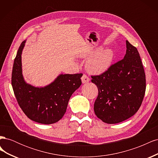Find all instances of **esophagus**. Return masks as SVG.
I'll list each match as a JSON object with an SVG mask.
<instances>
[{"label": "esophagus", "mask_w": 158, "mask_h": 158, "mask_svg": "<svg viewBox=\"0 0 158 158\" xmlns=\"http://www.w3.org/2000/svg\"><path fill=\"white\" fill-rule=\"evenodd\" d=\"M89 81V78L88 76L87 75L85 74H83L82 77V82L83 84H85V83H87Z\"/></svg>", "instance_id": "obj_1"}]
</instances>
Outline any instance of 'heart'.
<instances>
[{
    "instance_id": "obj_1",
    "label": "heart",
    "mask_w": 158,
    "mask_h": 158,
    "mask_svg": "<svg viewBox=\"0 0 158 158\" xmlns=\"http://www.w3.org/2000/svg\"><path fill=\"white\" fill-rule=\"evenodd\" d=\"M89 53L84 54L82 56L86 57ZM114 57L113 51L110 49H102L91 56L86 63L87 69L92 73L100 74L106 71L112 64Z\"/></svg>"
}]
</instances>
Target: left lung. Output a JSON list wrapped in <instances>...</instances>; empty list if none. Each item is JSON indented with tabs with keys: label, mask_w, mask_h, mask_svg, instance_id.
<instances>
[{
	"label": "left lung",
	"mask_w": 158,
	"mask_h": 158,
	"mask_svg": "<svg viewBox=\"0 0 158 158\" xmlns=\"http://www.w3.org/2000/svg\"><path fill=\"white\" fill-rule=\"evenodd\" d=\"M124 59L100 75L92 76L98 95L95 115L107 124H116L133 116L139 109L146 92V75L137 49L126 41Z\"/></svg>",
	"instance_id": "1"
}]
</instances>
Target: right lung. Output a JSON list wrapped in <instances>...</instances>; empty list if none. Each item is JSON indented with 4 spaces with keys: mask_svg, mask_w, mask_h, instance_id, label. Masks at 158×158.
<instances>
[{
    "mask_svg": "<svg viewBox=\"0 0 158 158\" xmlns=\"http://www.w3.org/2000/svg\"><path fill=\"white\" fill-rule=\"evenodd\" d=\"M23 41L14 59L12 85L18 105L31 120L45 125L55 123L63 118L69 99L82 84L83 74H60L54 82L43 88L27 84L22 76V52Z\"/></svg>",
    "mask_w": 158,
    "mask_h": 158,
    "instance_id": "1",
    "label": "right lung"
}]
</instances>
